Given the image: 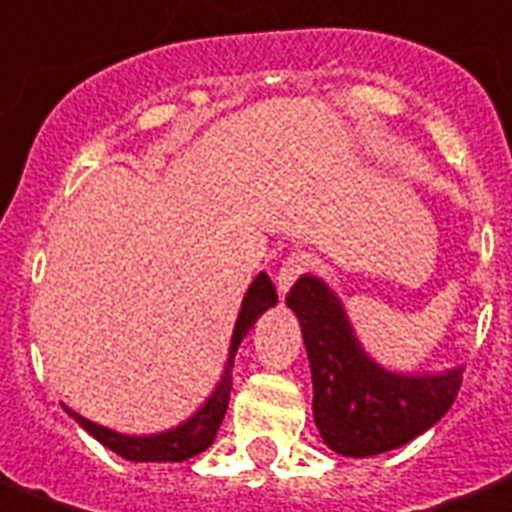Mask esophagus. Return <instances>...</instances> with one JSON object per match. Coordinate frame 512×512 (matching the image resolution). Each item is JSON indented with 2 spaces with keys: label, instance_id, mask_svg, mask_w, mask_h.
Listing matches in <instances>:
<instances>
[{
  "label": "esophagus",
  "instance_id": "esophagus-1",
  "mask_svg": "<svg viewBox=\"0 0 512 512\" xmlns=\"http://www.w3.org/2000/svg\"><path fill=\"white\" fill-rule=\"evenodd\" d=\"M314 257L308 255V252H291V255L285 257L283 263H280V269H277V288H280V294H285L291 285L300 280L302 274L308 269H314Z\"/></svg>",
  "mask_w": 512,
  "mask_h": 512
}]
</instances>
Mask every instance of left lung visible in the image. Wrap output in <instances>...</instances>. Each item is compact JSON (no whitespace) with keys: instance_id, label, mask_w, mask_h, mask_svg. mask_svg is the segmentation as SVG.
<instances>
[{"instance_id":"1","label":"left lung","mask_w":512,"mask_h":512,"mask_svg":"<svg viewBox=\"0 0 512 512\" xmlns=\"http://www.w3.org/2000/svg\"><path fill=\"white\" fill-rule=\"evenodd\" d=\"M297 314L314 378V420L325 446L342 457H375L431 429L451 409L462 370L389 373L364 353L344 305L314 274L285 297Z\"/></svg>"}]
</instances>
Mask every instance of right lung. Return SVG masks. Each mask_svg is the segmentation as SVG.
<instances>
[{
	"label": "right lung",
	"mask_w": 512,
	"mask_h": 512,
	"mask_svg": "<svg viewBox=\"0 0 512 512\" xmlns=\"http://www.w3.org/2000/svg\"><path fill=\"white\" fill-rule=\"evenodd\" d=\"M277 305V291L271 285L269 274L260 271L246 297L241 302V314H238V322H235V330H232V342H229V358L227 367H224V375L218 381V387L212 389V395L204 401V406L198 409L196 415L187 417L182 426L170 431H159V434H148V437H134V434H120V431H111L100 423H92L86 420L78 412L66 409L69 415L75 417L81 423L83 429L89 431L95 437L97 443L120 454L123 460L131 462H182L196 457L201 451H207L215 440V434L221 429V420L227 415L229 406V389H232V364H235V353L241 347L243 336L252 330V325L257 322V316L266 314L269 308Z\"/></svg>",
	"instance_id": "1"
}]
</instances>
